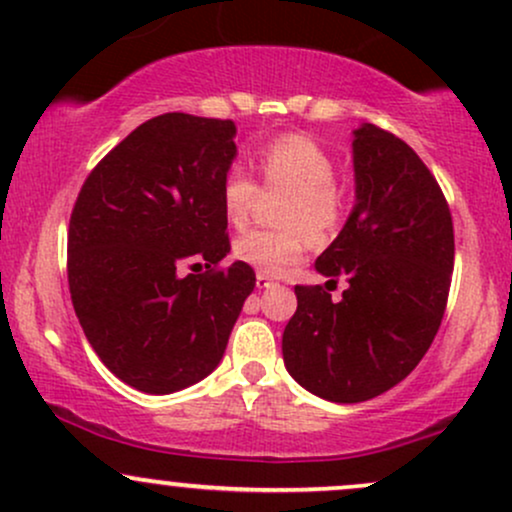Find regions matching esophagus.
<instances>
[{"instance_id":"obj_1","label":"esophagus","mask_w":512,"mask_h":512,"mask_svg":"<svg viewBox=\"0 0 512 512\" xmlns=\"http://www.w3.org/2000/svg\"><path fill=\"white\" fill-rule=\"evenodd\" d=\"M255 284H257V289H272V286H274V281L272 279H269V276L267 274H264V272H257V279H255Z\"/></svg>"}]
</instances>
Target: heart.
Returning a JSON list of instances; mask_svg holds the SVG:
<instances>
[{
	"instance_id": "1",
	"label": "heart",
	"mask_w": 512,
	"mask_h": 512,
	"mask_svg": "<svg viewBox=\"0 0 512 512\" xmlns=\"http://www.w3.org/2000/svg\"><path fill=\"white\" fill-rule=\"evenodd\" d=\"M257 168L267 185L291 190V197L281 209V223L289 228L243 233L233 243V252L240 262L264 274H281L301 260L308 248V236L325 240L342 221L344 202L334 185L337 163L315 139L286 134L264 146L257 156ZM255 197V180L245 170L233 168L221 185V209L226 221L243 228L250 219Z\"/></svg>"
}]
</instances>
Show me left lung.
<instances>
[{
    "mask_svg": "<svg viewBox=\"0 0 512 512\" xmlns=\"http://www.w3.org/2000/svg\"><path fill=\"white\" fill-rule=\"evenodd\" d=\"M351 149L354 209L315 260L330 276L325 286H349L339 301L322 286H296L298 308L281 337L291 378L337 404L383 395L419 366L455 262L448 202L416 151L368 122Z\"/></svg>",
    "mask_w": 512,
    "mask_h": 512,
    "instance_id": "8db88e82",
    "label": "left lung"
}]
</instances>
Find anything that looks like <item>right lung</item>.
Wrapping results in <instances>:
<instances>
[{"mask_svg": "<svg viewBox=\"0 0 512 512\" xmlns=\"http://www.w3.org/2000/svg\"><path fill=\"white\" fill-rule=\"evenodd\" d=\"M236 125L185 113L146 120L93 168L69 221V291L88 344L110 373L146 395L199 383L221 363L250 264L231 252L221 185L238 156Z\"/></svg>", "mask_w": 512, "mask_h": 512, "instance_id": "obj_1", "label": "right lung"}]
</instances>
